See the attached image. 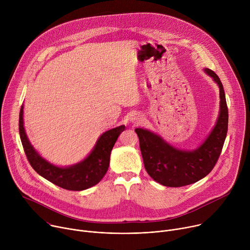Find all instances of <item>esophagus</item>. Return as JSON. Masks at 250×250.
Segmentation results:
<instances>
[{
  "instance_id": "obj_1",
  "label": "esophagus",
  "mask_w": 250,
  "mask_h": 250,
  "mask_svg": "<svg viewBox=\"0 0 250 250\" xmlns=\"http://www.w3.org/2000/svg\"><path fill=\"white\" fill-rule=\"evenodd\" d=\"M131 121H133V122H136V123H140V122H142V117H141L140 115H137V114H135V115L132 117Z\"/></svg>"
}]
</instances>
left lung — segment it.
<instances>
[{
    "mask_svg": "<svg viewBox=\"0 0 250 250\" xmlns=\"http://www.w3.org/2000/svg\"><path fill=\"white\" fill-rule=\"evenodd\" d=\"M205 72L220 88V115L208 136L195 150L173 147L156 133L135 128L146 170L157 183L166 187H182L206 177L215 167L227 137L229 110L223 84L219 76L206 68Z\"/></svg>",
    "mask_w": 250,
    "mask_h": 250,
    "instance_id": "1",
    "label": "left lung"
}]
</instances>
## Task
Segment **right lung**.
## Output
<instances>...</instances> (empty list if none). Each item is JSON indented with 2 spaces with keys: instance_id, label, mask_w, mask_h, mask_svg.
Returning a JSON list of instances; mask_svg holds the SVG:
<instances>
[{
  "instance_id": "right-lung-1",
  "label": "right lung",
  "mask_w": 250,
  "mask_h": 250,
  "mask_svg": "<svg viewBox=\"0 0 250 250\" xmlns=\"http://www.w3.org/2000/svg\"><path fill=\"white\" fill-rule=\"evenodd\" d=\"M125 127L121 125L104 132L91 153L81 162L72 166L59 167L42 158L30 145L23 127V105L21 108L19 120L21 140L31 167L49 182L70 191L86 190L103 179L110 165L112 149Z\"/></svg>"
}]
</instances>
